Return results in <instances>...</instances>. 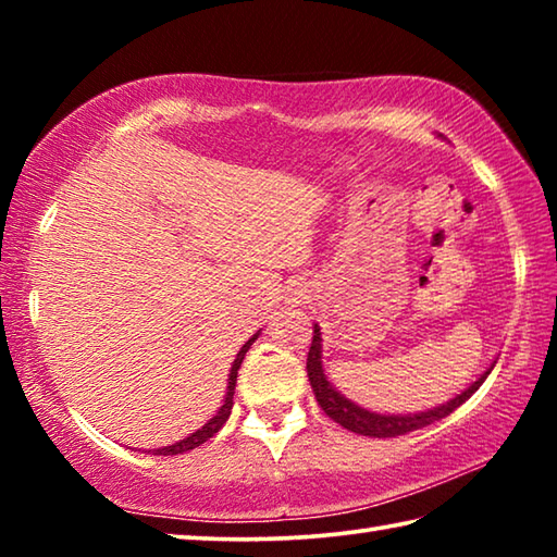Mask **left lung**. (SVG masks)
<instances>
[{
	"label": "left lung",
	"mask_w": 557,
	"mask_h": 557,
	"mask_svg": "<svg viewBox=\"0 0 557 557\" xmlns=\"http://www.w3.org/2000/svg\"><path fill=\"white\" fill-rule=\"evenodd\" d=\"M492 369H488L482 379L471 383L465 393L457 395V398H451L445 405H440V408H435V410L414 412V414H379V412H369V410L358 408V405H354L351 400H346L344 395L334 391V385L326 381L324 369H322V334H319V326H314L312 346H309V356H307V375H309V383H312V388H314L317 403L322 405V410L342 428L358 432V435H369V437L408 435V432H412V430H420L425 425H432L435 420L447 418L449 412H455L461 403H467L471 395L479 391V385L486 381V375L492 373Z\"/></svg>",
	"instance_id": "obj_1"
}]
</instances>
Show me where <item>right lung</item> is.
Instances as JSON below:
<instances>
[{"instance_id": "1", "label": "right lung", "mask_w": 557, "mask_h": 557, "mask_svg": "<svg viewBox=\"0 0 557 557\" xmlns=\"http://www.w3.org/2000/svg\"><path fill=\"white\" fill-rule=\"evenodd\" d=\"M256 338H258V334L252 336V338H248V342H245L243 348L238 351V356H235V361H233V366H231V375H228V395H225V403L221 405V410L215 412L213 418H211L209 422H206V425H203L201 430H196L194 435H188L186 440L176 442V445H172V447L154 449V455H182V451H188V449L203 445L206 440H211V437L215 435V432H219V430L225 425V420H228V414H231V410H233V393H235V381H238V369H240L243 358H245V354H248V348L252 346V342H256Z\"/></svg>"}]
</instances>
